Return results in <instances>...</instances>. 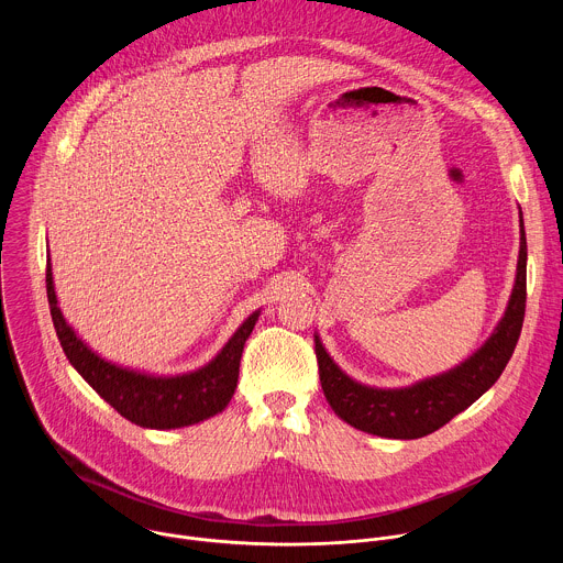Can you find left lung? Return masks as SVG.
I'll list each match as a JSON object with an SVG mask.
<instances>
[{"label":"left lung","instance_id":"obj_1","mask_svg":"<svg viewBox=\"0 0 563 563\" xmlns=\"http://www.w3.org/2000/svg\"><path fill=\"white\" fill-rule=\"evenodd\" d=\"M526 261L528 247L521 220L517 278L497 330L454 369L423 378L410 387L380 389L356 383L332 361L320 339L313 336L320 385L332 410L345 423L367 434L419 439L443 428L459 412L470 408L481 394H486L497 383L517 347L526 313Z\"/></svg>","mask_w":563,"mask_h":563}]
</instances>
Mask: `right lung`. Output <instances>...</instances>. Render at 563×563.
<instances>
[{"label":"right lung","mask_w":563,"mask_h":563,"mask_svg":"<svg viewBox=\"0 0 563 563\" xmlns=\"http://www.w3.org/2000/svg\"><path fill=\"white\" fill-rule=\"evenodd\" d=\"M46 294L53 325L68 363L124 419L151 430L194 426L227 408L238 385L245 341L261 316V311H254L205 367L176 376H153L104 361L73 332L57 307L51 258L46 263Z\"/></svg>","instance_id":"1"}]
</instances>
